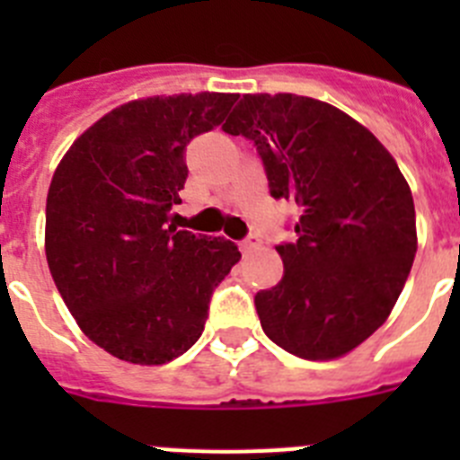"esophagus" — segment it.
Wrapping results in <instances>:
<instances>
[{"instance_id": "34e87169", "label": "esophagus", "mask_w": 460, "mask_h": 460, "mask_svg": "<svg viewBox=\"0 0 460 460\" xmlns=\"http://www.w3.org/2000/svg\"><path fill=\"white\" fill-rule=\"evenodd\" d=\"M258 246H260V239L255 237V234H249V237H246L242 243H239V249H242L243 255L253 253V251L258 249Z\"/></svg>"}]
</instances>
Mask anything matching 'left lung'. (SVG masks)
<instances>
[{
  "instance_id": "left-lung-1",
  "label": "left lung",
  "mask_w": 460,
  "mask_h": 460,
  "mask_svg": "<svg viewBox=\"0 0 460 460\" xmlns=\"http://www.w3.org/2000/svg\"><path fill=\"white\" fill-rule=\"evenodd\" d=\"M230 136L255 142L274 198L296 205L283 279L255 295L265 334L311 361L345 357L389 318L417 253L412 190L387 147L343 110L243 93Z\"/></svg>"
}]
</instances>
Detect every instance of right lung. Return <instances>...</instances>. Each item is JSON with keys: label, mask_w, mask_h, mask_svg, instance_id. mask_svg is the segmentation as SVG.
I'll return each mask as SVG.
<instances>
[{"label": "right lung", "mask_w": 460, "mask_h": 460, "mask_svg": "<svg viewBox=\"0 0 460 460\" xmlns=\"http://www.w3.org/2000/svg\"><path fill=\"white\" fill-rule=\"evenodd\" d=\"M239 93L147 96L92 124L52 174L46 258L64 304L112 357L158 367L205 329L209 296L242 253L230 239L168 226L189 168L184 149Z\"/></svg>", "instance_id": "add662e5"}]
</instances>
